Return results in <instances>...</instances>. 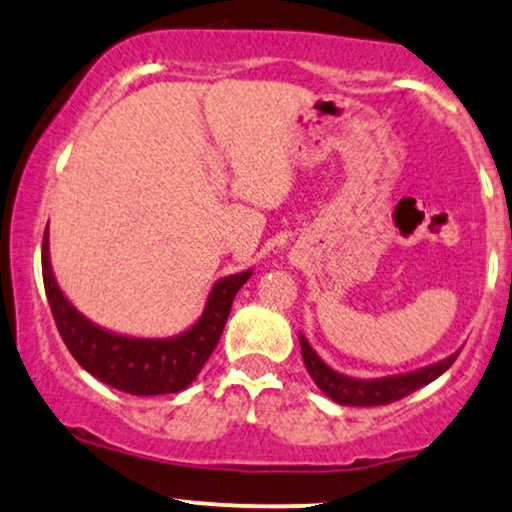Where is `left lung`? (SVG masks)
I'll use <instances>...</instances> for the list:
<instances>
[{
    "label": "left lung",
    "mask_w": 512,
    "mask_h": 512,
    "mask_svg": "<svg viewBox=\"0 0 512 512\" xmlns=\"http://www.w3.org/2000/svg\"><path fill=\"white\" fill-rule=\"evenodd\" d=\"M300 350H303V362L310 372V377L315 379V384L322 389L324 396H329L338 405H353V408H374V405H389L396 400L410 396L412 391L422 389V386L432 384L434 379H439L448 367L453 365L458 353L448 355L446 360L434 362V365L412 369L405 374H391V377H379V379H355L348 374L336 372L315 353V348L310 346V341L300 334Z\"/></svg>",
    "instance_id": "1"
}]
</instances>
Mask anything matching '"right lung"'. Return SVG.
Here are the masks:
<instances>
[{"label": "right lung", "mask_w": 512, "mask_h": 512, "mask_svg": "<svg viewBox=\"0 0 512 512\" xmlns=\"http://www.w3.org/2000/svg\"><path fill=\"white\" fill-rule=\"evenodd\" d=\"M250 276L252 269L224 276L214 283L200 319L181 334L169 338L126 336L102 329L71 305L54 279L47 231L42 240V281H45L47 303L52 307L54 322L66 348L85 372L100 379L102 384L131 393V396L178 393L193 384L209 355L217 348L233 298Z\"/></svg>", "instance_id": "add662e5"}]
</instances>
